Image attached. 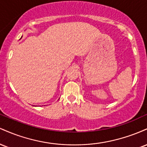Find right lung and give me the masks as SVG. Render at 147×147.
<instances>
[{
  "label": "right lung",
  "mask_w": 147,
  "mask_h": 147,
  "mask_svg": "<svg viewBox=\"0 0 147 147\" xmlns=\"http://www.w3.org/2000/svg\"><path fill=\"white\" fill-rule=\"evenodd\" d=\"M21 38H22V36H21Z\"/></svg>",
  "instance_id": "obj_1"
}]
</instances>
